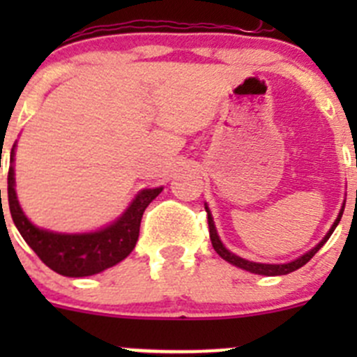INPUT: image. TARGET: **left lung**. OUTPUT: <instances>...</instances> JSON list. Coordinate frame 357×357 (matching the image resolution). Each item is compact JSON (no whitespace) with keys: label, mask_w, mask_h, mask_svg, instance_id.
I'll use <instances>...</instances> for the list:
<instances>
[{"label":"left lung","mask_w":357,"mask_h":357,"mask_svg":"<svg viewBox=\"0 0 357 357\" xmlns=\"http://www.w3.org/2000/svg\"><path fill=\"white\" fill-rule=\"evenodd\" d=\"M344 207H345V202L342 204V208L340 212H338L337 219L333 221L332 228L328 229V233H326L325 236H323L321 242L318 243L316 247H312L311 250L305 252V254H302L301 257L294 259V261L290 262H283V264H266V262H254V261H247V259L240 257V255L233 254L231 250H228V248L225 247V243L221 242V238H219L218 235V229H215V225H214V218H212L211 211H208L207 204H205V211H207V221H208V233H211V242H212V247H214V250L218 252L219 255H221L225 261H228L229 264L236 266V268L240 269H245L248 273H254V275H264V276H282V275H289L291 271H297L298 268H302V266L305 264V262H309L312 259V255L316 254V252L319 250L323 245L326 243V240L332 236V233L335 231V228H337V225L340 222L342 219V214H344Z\"/></svg>","instance_id":"obj_1"}]
</instances>
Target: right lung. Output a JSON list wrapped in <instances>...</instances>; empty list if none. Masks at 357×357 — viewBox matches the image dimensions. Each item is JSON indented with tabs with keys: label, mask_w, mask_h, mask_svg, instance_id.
Returning <instances> with one entry per match:
<instances>
[{
	"label": "right lung",
	"mask_w": 357,
	"mask_h": 357,
	"mask_svg": "<svg viewBox=\"0 0 357 357\" xmlns=\"http://www.w3.org/2000/svg\"><path fill=\"white\" fill-rule=\"evenodd\" d=\"M15 149L10 153L8 205L17 229L38 257L55 273L68 278L98 275L124 261L135 248L139 236V225L149 207L164 186L138 192L124 212L110 225L88 233H60L32 225L24 214L15 192ZM1 199V192H0Z\"/></svg>",
	"instance_id": "right-lung-1"
}]
</instances>
